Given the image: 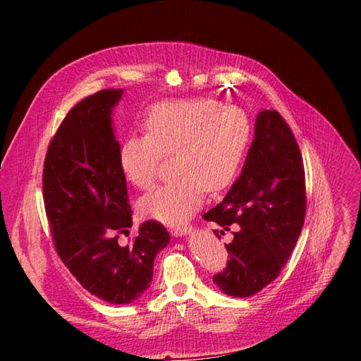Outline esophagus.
Wrapping results in <instances>:
<instances>
[{
  "instance_id": "obj_1",
  "label": "esophagus",
  "mask_w": 361,
  "mask_h": 361,
  "mask_svg": "<svg viewBox=\"0 0 361 361\" xmlns=\"http://www.w3.org/2000/svg\"><path fill=\"white\" fill-rule=\"evenodd\" d=\"M191 231V226L190 224H182V226H176L171 228V233L174 236H182V235H187Z\"/></svg>"
}]
</instances>
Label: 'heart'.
I'll use <instances>...</instances> for the list:
<instances>
[{"mask_svg": "<svg viewBox=\"0 0 361 361\" xmlns=\"http://www.w3.org/2000/svg\"><path fill=\"white\" fill-rule=\"evenodd\" d=\"M145 134H129L117 152L123 179L138 190L155 183L162 157H171L170 182L138 203L147 218L183 223L199 209L206 188L221 192L236 180L251 141L248 116L209 97L152 105L143 117Z\"/></svg>", "mask_w": 361, "mask_h": 361, "instance_id": "b5f03b06", "label": "heart"}]
</instances>
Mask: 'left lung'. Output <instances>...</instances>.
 <instances>
[{"label": "left lung", "instance_id": "1", "mask_svg": "<svg viewBox=\"0 0 361 361\" xmlns=\"http://www.w3.org/2000/svg\"><path fill=\"white\" fill-rule=\"evenodd\" d=\"M304 215L305 176L297 140L280 113L260 111L241 176L203 215L223 231L239 224L226 244L231 260L214 276L215 285L231 297H251L276 280L298 241Z\"/></svg>", "mask_w": 361, "mask_h": 361}]
</instances>
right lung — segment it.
Wrapping results in <instances>:
<instances>
[{"label":"right lung","mask_w":361,"mask_h":361,"mask_svg":"<svg viewBox=\"0 0 361 361\" xmlns=\"http://www.w3.org/2000/svg\"><path fill=\"white\" fill-rule=\"evenodd\" d=\"M123 90L106 89L76 104L52 137L43 166V202L63 264L84 289L113 304L141 297L154 260L170 243L167 228L145 221L126 247L133 211L117 164L111 113Z\"/></svg>","instance_id":"right-lung-1"}]
</instances>
